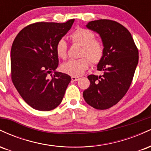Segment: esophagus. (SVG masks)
Wrapping results in <instances>:
<instances>
[{
	"label": "esophagus",
	"mask_w": 151,
	"mask_h": 151,
	"mask_svg": "<svg viewBox=\"0 0 151 151\" xmlns=\"http://www.w3.org/2000/svg\"><path fill=\"white\" fill-rule=\"evenodd\" d=\"M79 79V77H72V81H78Z\"/></svg>",
	"instance_id": "obj_1"
}]
</instances>
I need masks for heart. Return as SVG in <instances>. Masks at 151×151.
<instances>
[{"instance_id": "heart-1", "label": "heart", "mask_w": 151, "mask_h": 151, "mask_svg": "<svg viewBox=\"0 0 151 151\" xmlns=\"http://www.w3.org/2000/svg\"><path fill=\"white\" fill-rule=\"evenodd\" d=\"M72 42L81 47L80 57L78 60H70L62 64L61 70L72 77H79L88 69L89 61L93 65H98L104 56V44L101 40L96 39L91 30L86 28H78L70 35ZM56 53L61 59L67 55V44L63 38L59 40L56 44Z\"/></svg>"}]
</instances>
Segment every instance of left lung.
<instances>
[{
  "mask_svg": "<svg viewBox=\"0 0 151 151\" xmlns=\"http://www.w3.org/2000/svg\"><path fill=\"white\" fill-rule=\"evenodd\" d=\"M86 27L100 35L105 52L97 65L104 74L88 76L90 86L83 96L93 108L104 110L116 104L129 90L138 62V50L129 31L114 20H93Z\"/></svg>",
  "mask_w": 151,
  "mask_h": 151,
  "instance_id": "1",
  "label": "left lung"
}]
</instances>
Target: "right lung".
<instances>
[{"instance_id":"right-lung-1","label":"right lung","mask_w":151,"mask_h":151,"mask_svg":"<svg viewBox=\"0 0 151 151\" xmlns=\"http://www.w3.org/2000/svg\"><path fill=\"white\" fill-rule=\"evenodd\" d=\"M74 21L35 22L22 29L13 41L12 81L24 101L36 110L51 111L58 107L70 82V76L55 71L59 65L55 47Z\"/></svg>"}]
</instances>
